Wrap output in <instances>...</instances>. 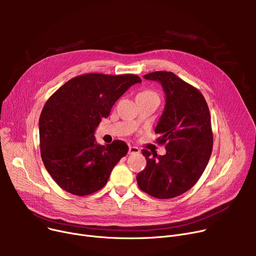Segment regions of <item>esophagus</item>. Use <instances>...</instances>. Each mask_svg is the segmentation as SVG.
<instances>
[{"instance_id": "obj_1", "label": "esophagus", "mask_w": 256, "mask_h": 256, "mask_svg": "<svg viewBox=\"0 0 256 256\" xmlns=\"http://www.w3.org/2000/svg\"><path fill=\"white\" fill-rule=\"evenodd\" d=\"M139 152H140V150L138 148V147L130 146V148H128V154H139Z\"/></svg>"}]
</instances>
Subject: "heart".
<instances>
[{"label": "heart", "instance_id": "obj_1", "mask_svg": "<svg viewBox=\"0 0 256 256\" xmlns=\"http://www.w3.org/2000/svg\"><path fill=\"white\" fill-rule=\"evenodd\" d=\"M138 96H156V93L152 91V90H144L142 92H140Z\"/></svg>", "mask_w": 256, "mask_h": 256}]
</instances>
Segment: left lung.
Instances as JSON below:
<instances>
[{"label": "left lung", "mask_w": 256, "mask_h": 256, "mask_svg": "<svg viewBox=\"0 0 256 256\" xmlns=\"http://www.w3.org/2000/svg\"><path fill=\"white\" fill-rule=\"evenodd\" d=\"M158 80L166 94V104L154 130L166 154L142 150L146 167L137 176L140 189L158 199L174 198L198 182L212 150L210 114L204 96L197 88L171 72L143 76Z\"/></svg>", "instance_id": "left-lung-1"}]
</instances>
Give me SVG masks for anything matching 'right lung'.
Masks as SVG:
<instances>
[{"mask_svg": "<svg viewBox=\"0 0 256 256\" xmlns=\"http://www.w3.org/2000/svg\"><path fill=\"white\" fill-rule=\"evenodd\" d=\"M136 74H85L54 92L39 118L40 154L52 180L66 192L86 196L100 190L128 152L124 141L96 144L94 130Z\"/></svg>", "mask_w": 256, "mask_h": 256, "instance_id": "add662e5", "label": "right lung"}]
</instances>
